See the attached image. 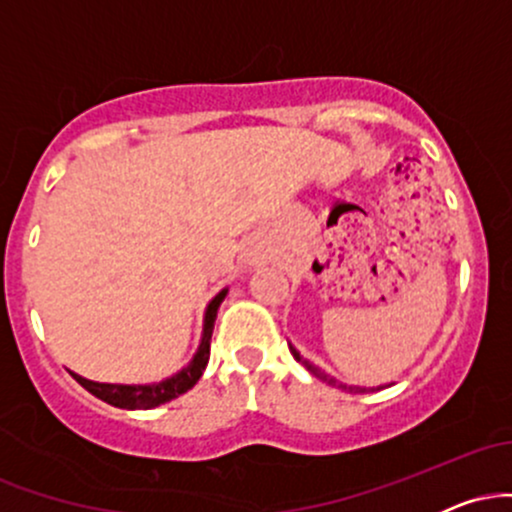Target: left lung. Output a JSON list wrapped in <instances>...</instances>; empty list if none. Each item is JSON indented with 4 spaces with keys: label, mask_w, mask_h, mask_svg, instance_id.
<instances>
[{
    "label": "left lung",
    "mask_w": 512,
    "mask_h": 512,
    "mask_svg": "<svg viewBox=\"0 0 512 512\" xmlns=\"http://www.w3.org/2000/svg\"><path fill=\"white\" fill-rule=\"evenodd\" d=\"M289 349H291V354H293V358H296V361H298V363H303V366H305V368H308V370H310V373H313V375H315V378H320V380H322V383H327V385H332V387H342V390H346V392H368V390H366V387H354V385H344V383H339V380H337V378H332V375H330V373H325V370H320V368H317V366H315V363H310V361H308V358H303L301 354H298V351H296V349H293V346H291V344H289ZM390 385H395V383H390ZM390 385L370 387V390H383V387H390Z\"/></svg>",
    "instance_id": "left-lung-1"
}]
</instances>
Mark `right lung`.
<instances>
[{
	"label": "right lung",
	"instance_id": "obj_1",
	"mask_svg": "<svg viewBox=\"0 0 512 512\" xmlns=\"http://www.w3.org/2000/svg\"><path fill=\"white\" fill-rule=\"evenodd\" d=\"M228 289H223L211 298L207 310H204V327H202V342L197 346V354L192 356V361L185 368L178 370L170 378L161 380V383L151 385H115V383H96V380H86L81 375L72 373V378L79 383L84 390L91 392L93 397L103 399V402L113 404L117 409H154L161 404L170 402V399L185 395L187 390L197 385V380L202 378L204 368L209 363V349H211V332H214L216 313H219V305L226 298Z\"/></svg>",
	"mask_w": 512,
	"mask_h": 512
}]
</instances>
